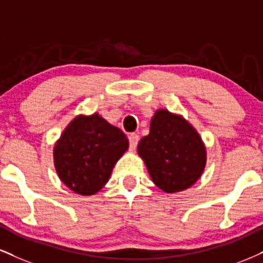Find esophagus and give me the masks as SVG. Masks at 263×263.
Returning a JSON list of instances; mask_svg holds the SVG:
<instances>
[{
  "label": "esophagus",
  "mask_w": 263,
  "mask_h": 263,
  "mask_svg": "<svg viewBox=\"0 0 263 263\" xmlns=\"http://www.w3.org/2000/svg\"><path fill=\"white\" fill-rule=\"evenodd\" d=\"M128 141H129V148H131V149H136V147H137L138 144V141H140V136L137 134H131L128 136Z\"/></svg>",
  "instance_id": "esophagus-1"
}]
</instances>
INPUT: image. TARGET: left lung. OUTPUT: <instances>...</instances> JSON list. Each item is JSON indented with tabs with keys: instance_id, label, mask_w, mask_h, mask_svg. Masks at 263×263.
Wrapping results in <instances>:
<instances>
[{
	"instance_id": "obj_1",
	"label": "left lung",
	"mask_w": 263,
	"mask_h": 263,
	"mask_svg": "<svg viewBox=\"0 0 263 263\" xmlns=\"http://www.w3.org/2000/svg\"><path fill=\"white\" fill-rule=\"evenodd\" d=\"M152 180L163 191L179 192L197 181L205 165V149L195 128L182 118L158 110L149 135L138 143Z\"/></svg>"
}]
</instances>
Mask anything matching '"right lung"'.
I'll return each instance as SVG.
<instances>
[{
    "label": "right lung",
    "instance_id": "obj_1",
    "mask_svg": "<svg viewBox=\"0 0 263 263\" xmlns=\"http://www.w3.org/2000/svg\"><path fill=\"white\" fill-rule=\"evenodd\" d=\"M127 148L126 135L98 114L78 116L55 145L56 172L72 191L94 195L105 186L114 165Z\"/></svg>",
    "mask_w": 263,
    "mask_h": 263
}]
</instances>
